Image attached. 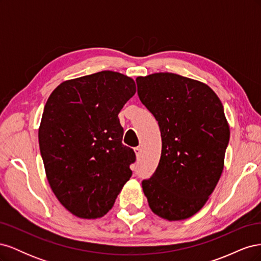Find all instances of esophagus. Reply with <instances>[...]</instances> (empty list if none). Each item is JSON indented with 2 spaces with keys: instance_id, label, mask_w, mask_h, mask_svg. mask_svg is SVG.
I'll return each mask as SVG.
<instances>
[{
  "instance_id": "obj_1",
  "label": "esophagus",
  "mask_w": 261,
  "mask_h": 261,
  "mask_svg": "<svg viewBox=\"0 0 261 261\" xmlns=\"http://www.w3.org/2000/svg\"><path fill=\"white\" fill-rule=\"evenodd\" d=\"M134 151H135L136 156H137V158H139V156H140V154H141V147H136V148H134Z\"/></svg>"
}]
</instances>
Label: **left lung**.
Here are the masks:
<instances>
[{
    "label": "left lung",
    "mask_w": 261,
    "mask_h": 261,
    "mask_svg": "<svg viewBox=\"0 0 261 261\" xmlns=\"http://www.w3.org/2000/svg\"><path fill=\"white\" fill-rule=\"evenodd\" d=\"M136 83L162 138L158 168L141 181L149 207L169 221L191 218L222 174L230 140L223 106L209 86L177 74L140 76Z\"/></svg>",
    "instance_id": "left-lung-1"
}]
</instances>
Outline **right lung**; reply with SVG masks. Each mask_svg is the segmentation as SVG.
I'll return each instance as SVG.
<instances>
[{"label":"right lung","mask_w":261,"mask_h":261,"mask_svg":"<svg viewBox=\"0 0 261 261\" xmlns=\"http://www.w3.org/2000/svg\"><path fill=\"white\" fill-rule=\"evenodd\" d=\"M135 92L130 77L102 70L62 83L46 101L39 127L46 178L78 218L105 216L132 176L136 155L122 144L118 113Z\"/></svg>","instance_id":"1"}]
</instances>
